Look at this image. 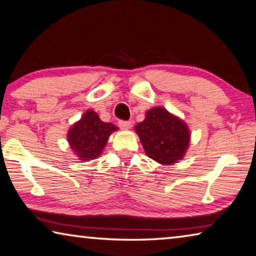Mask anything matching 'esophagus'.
<instances>
[{
  "label": "esophagus",
  "instance_id": "esophagus-1",
  "mask_svg": "<svg viewBox=\"0 0 256 256\" xmlns=\"http://www.w3.org/2000/svg\"><path fill=\"white\" fill-rule=\"evenodd\" d=\"M118 126L120 128H123V130H128V128H131V122H130V120H120L118 122Z\"/></svg>",
  "mask_w": 256,
  "mask_h": 256
}]
</instances>
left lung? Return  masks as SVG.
<instances>
[{"instance_id": "1", "label": "left lung", "mask_w": 256, "mask_h": 256, "mask_svg": "<svg viewBox=\"0 0 256 256\" xmlns=\"http://www.w3.org/2000/svg\"><path fill=\"white\" fill-rule=\"evenodd\" d=\"M136 132L147 155L160 164H172L184 157L189 146V130L178 117L164 108H152Z\"/></svg>"}]
</instances>
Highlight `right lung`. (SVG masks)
Masks as SVG:
<instances>
[{"label":"right lung","mask_w":256,"mask_h":256,"mask_svg":"<svg viewBox=\"0 0 256 256\" xmlns=\"http://www.w3.org/2000/svg\"><path fill=\"white\" fill-rule=\"evenodd\" d=\"M116 130L115 125L101 120L96 112L88 110L70 130L68 142L80 160H94L102 152L109 136Z\"/></svg>","instance_id":"obj_1"}]
</instances>
